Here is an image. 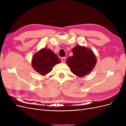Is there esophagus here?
Masks as SVG:
<instances>
[{
	"label": "esophagus",
	"instance_id": "esophagus-1",
	"mask_svg": "<svg viewBox=\"0 0 126 126\" xmlns=\"http://www.w3.org/2000/svg\"><path fill=\"white\" fill-rule=\"evenodd\" d=\"M66 57H62V62H65V61H66Z\"/></svg>",
	"mask_w": 126,
	"mask_h": 126
}]
</instances>
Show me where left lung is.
Returning a JSON list of instances; mask_svg holds the SVG:
<instances>
[{
  "mask_svg": "<svg viewBox=\"0 0 126 126\" xmlns=\"http://www.w3.org/2000/svg\"><path fill=\"white\" fill-rule=\"evenodd\" d=\"M73 56L66 60L71 72L78 77H83L93 69L96 63V58L90 49L76 46L72 50Z\"/></svg>",
  "mask_w": 126,
  "mask_h": 126,
  "instance_id": "8db88e82",
  "label": "left lung"
}]
</instances>
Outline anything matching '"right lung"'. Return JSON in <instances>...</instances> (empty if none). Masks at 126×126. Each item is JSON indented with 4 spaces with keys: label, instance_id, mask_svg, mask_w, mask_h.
Here are the masks:
<instances>
[{
    "label": "right lung",
    "instance_id": "obj_1",
    "mask_svg": "<svg viewBox=\"0 0 126 126\" xmlns=\"http://www.w3.org/2000/svg\"><path fill=\"white\" fill-rule=\"evenodd\" d=\"M60 63L58 56L50 49L44 48L33 56L32 66L36 71L44 76L50 72L56 64Z\"/></svg>",
    "mask_w": 126,
    "mask_h": 126
}]
</instances>
